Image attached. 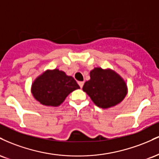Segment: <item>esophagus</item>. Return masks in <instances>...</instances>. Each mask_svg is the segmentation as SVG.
I'll list each match as a JSON object with an SVG mask.
<instances>
[{"label":"esophagus","mask_w":159,"mask_h":159,"mask_svg":"<svg viewBox=\"0 0 159 159\" xmlns=\"http://www.w3.org/2000/svg\"><path fill=\"white\" fill-rule=\"evenodd\" d=\"M84 81H79L78 82V84H79V86H80V87H81V88H82V87H83V86H84Z\"/></svg>","instance_id":"34e87169"}]
</instances>
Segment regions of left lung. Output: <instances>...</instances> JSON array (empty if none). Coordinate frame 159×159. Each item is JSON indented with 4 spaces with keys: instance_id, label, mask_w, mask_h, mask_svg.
<instances>
[{
    "instance_id": "1",
    "label": "left lung",
    "mask_w": 159,
    "mask_h": 159,
    "mask_svg": "<svg viewBox=\"0 0 159 159\" xmlns=\"http://www.w3.org/2000/svg\"><path fill=\"white\" fill-rule=\"evenodd\" d=\"M90 79L85 82L82 89L96 106L102 109L111 108L126 96V82L114 69L95 67L90 72Z\"/></svg>"
}]
</instances>
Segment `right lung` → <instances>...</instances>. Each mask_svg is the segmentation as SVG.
Masks as SVG:
<instances>
[{
    "instance_id": "1",
    "label": "right lung",
    "mask_w": 159,
    "mask_h": 159,
    "mask_svg": "<svg viewBox=\"0 0 159 159\" xmlns=\"http://www.w3.org/2000/svg\"><path fill=\"white\" fill-rule=\"evenodd\" d=\"M79 88L73 77L54 69H47L36 77L30 91L34 98L43 105L58 107L69 93Z\"/></svg>"
}]
</instances>
